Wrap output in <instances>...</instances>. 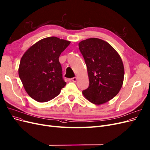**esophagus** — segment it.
<instances>
[{"instance_id": "esophagus-1", "label": "esophagus", "mask_w": 150, "mask_h": 150, "mask_svg": "<svg viewBox=\"0 0 150 150\" xmlns=\"http://www.w3.org/2000/svg\"><path fill=\"white\" fill-rule=\"evenodd\" d=\"M71 80L73 82H76V81L77 80V78L76 77H73V78H72Z\"/></svg>"}]
</instances>
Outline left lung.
Returning a JSON list of instances; mask_svg holds the SVG:
<instances>
[{
    "label": "left lung",
    "mask_w": 150,
    "mask_h": 150,
    "mask_svg": "<svg viewBox=\"0 0 150 150\" xmlns=\"http://www.w3.org/2000/svg\"><path fill=\"white\" fill-rule=\"evenodd\" d=\"M87 68L88 88L82 91L86 99L96 105L109 101L119 92L124 77L120 55L101 39L92 38L79 43Z\"/></svg>",
    "instance_id": "1"
}]
</instances>
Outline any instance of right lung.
<instances>
[{
    "instance_id": "obj_1",
    "label": "right lung",
    "mask_w": 150,
    "mask_h": 150,
    "mask_svg": "<svg viewBox=\"0 0 150 150\" xmlns=\"http://www.w3.org/2000/svg\"><path fill=\"white\" fill-rule=\"evenodd\" d=\"M70 43L55 37L45 38L23 55L18 75L26 92L34 100L48 102L58 96L66 86L59 57Z\"/></svg>"
}]
</instances>
